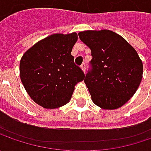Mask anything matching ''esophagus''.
<instances>
[{
    "label": "esophagus",
    "mask_w": 151,
    "mask_h": 151,
    "mask_svg": "<svg viewBox=\"0 0 151 151\" xmlns=\"http://www.w3.org/2000/svg\"><path fill=\"white\" fill-rule=\"evenodd\" d=\"M81 67L82 70L85 72V71H86V64H85V63H82V65H81Z\"/></svg>",
    "instance_id": "obj_1"
}]
</instances>
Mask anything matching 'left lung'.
<instances>
[{
  "label": "left lung",
  "instance_id": "8db88e82",
  "mask_svg": "<svg viewBox=\"0 0 151 151\" xmlns=\"http://www.w3.org/2000/svg\"><path fill=\"white\" fill-rule=\"evenodd\" d=\"M91 51V68L85 77L92 101L102 109L122 107L136 92L143 64L124 38L110 30L79 32Z\"/></svg>",
  "mask_w": 151,
  "mask_h": 151
}]
</instances>
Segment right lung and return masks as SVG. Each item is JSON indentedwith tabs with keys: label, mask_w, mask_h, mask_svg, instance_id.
Returning <instances> with one entry per match:
<instances>
[{
	"label": "right lung",
	"mask_w": 151,
	"mask_h": 151,
	"mask_svg": "<svg viewBox=\"0 0 151 151\" xmlns=\"http://www.w3.org/2000/svg\"><path fill=\"white\" fill-rule=\"evenodd\" d=\"M77 34H53L34 44L22 57L20 77L33 101L44 108L64 106L84 72L71 55Z\"/></svg>",
	"instance_id": "add662e5"
}]
</instances>
